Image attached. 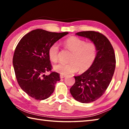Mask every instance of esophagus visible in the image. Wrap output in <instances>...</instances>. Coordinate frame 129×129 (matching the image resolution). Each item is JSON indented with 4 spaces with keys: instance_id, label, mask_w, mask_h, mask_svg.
Masks as SVG:
<instances>
[{
    "instance_id": "esophagus-1",
    "label": "esophagus",
    "mask_w": 129,
    "mask_h": 129,
    "mask_svg": "<svg viewBox=\"0 0 129 129\" xmlns=\"http://www.w3.org/2000/svg\"><path fill=\"white\" fill-rule=\"evenodd\" d=\"M66 77V76L65 75H60V78H63Z\"/></svg>"
}]
</instances>
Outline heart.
<instances>
[{"instance_id":"heart-1","label":"heart","mask_w":129,"mask_h":129,"mask_svg":"<svg viewBox=\"0 0 129 129\" xmlns=\"http://www.w3.org/2000/svg\"><path fill=\"white\" fill-rule=\"evenodd\" d=\"M64 47L72 52L68 64L59 63L54 66L57 72L63 75L75 73L79 69L81 72L88 70L93 65L97 56V47L93 42L86 41L76 36H71L63 42ZM59 47L57 43L51 45L48 49V56L52 61L57 62Z\"/></svg>"}]
</instances>
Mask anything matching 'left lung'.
I'll use <instances>...</instances> for the list:
<instances>
[{
    "label": "left lung",
    "instance_id": "1",
    "mask_svg": "<svg viewBox=\"0 0 129 129\" xmlns=\"http://www.w3.org/2000/svg\"><path fill=\"white\" fill-rule=\"evenodd\" d=\"M78 36L88 38L97 47V56L88 70L75 76V83L70 89L72 95L81 103H90L99 99L108 88L114 75L115 56L109 40L100 32L82 31Z\"/></svg>",
    "mask_w": 129,
    "mask_h": 129
}]
</instances>
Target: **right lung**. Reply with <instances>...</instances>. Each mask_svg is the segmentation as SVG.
I'll return each instance as SVG.
<instances>
[{
    "mask_svg": "<svg viewBox=\"0 0 129 129\" xmlns=\"http://www.w3.org/2000/svg\"><path fill=\"white\" fill-rule=\"evenodd\" d=\"M68 32L56 33L37 29L24 36L17 45L13 56V66L17 82L28 95L38 100L48 99L54 90L59 74L51 71L48 49Z\"/></svg>",
    "mask_w": 129,
    "mask_h": 129,
    "instance_id": "right-lung-1",
    "label": "right lung"
}]
</instances>
